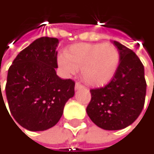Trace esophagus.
Listing matches in <instances>:
<instances>
[{
	"label": "esophagus",
	"instance_id": "esophagus-1",
	"mask_svg": "<svg viewBox=\"0 0 154 154\" xmlns=\"http://www.w3.org/2000/svg\"><path fill=\"white\" fill-rule=\"evenodd\" d=\"M84 88V87H83V85H81L79 82H76V83H75V90L80 89V88Z\"/></svg>",
	"mask_w": 154,
	"mask_h": 154
}]
</instances>
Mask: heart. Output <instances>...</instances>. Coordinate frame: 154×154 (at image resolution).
Listing matches in <instances>:
<instances>
[{"instance_id": "1", "label": "heart", "mask_w": 154, "mask_h": 154, "mask_svg": "<svg viewBox=\"0 0 154 154\" xmlns=\"http://www.w3.org/2000/svg\"><path fill=\"white\" fill-rule=\"evenodd\" d=\"M57 61L66 75H74L80 68L82 79L98 87L114 79L120 66L121 54L111 43H78L60 53Z\"/></svg>"}]
</instances>
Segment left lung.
Here are the masks:
<instances>
[{
  "label": "left lung",
  "instance_id": "8db88e82",
  "mask_svg": "<svg viewBox=\"0 0 154 154\" xmlns=\"http://www.w3.org/2000/svg\"><path fill=\"white\" fill-rule=\"evenodd\" d=\"M113 44L121 54L114 79L105 87L91 89L87 113L91 121L105 130H120L132 125L144 106L146 81L144 67L136 54L117 41Z\"/></svg>",
  "mask_w": 154,
  "mask_h": 154
}]
</instances>
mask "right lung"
I'll list each match as a JSON object with an SVG mask.
<instances>
[{
	"instance_id": "obj_1",
	"label": "right lung",
	"mask_w": 154,
	"mask_h": 154,
	"mask_svg": "<svg viewBox=\"0 0 154 154\" xmlns=\"http://www.w3.org/2000/svg\"><path fill=\"white\" fill-rule=\"evenodd\" d=\"M58 42L56 38H37L18 54L8 70L5 92L11 115L32 132L53 127L75 95V82L60 79L55 70Z\"/></svg>"
}]
</instances>
